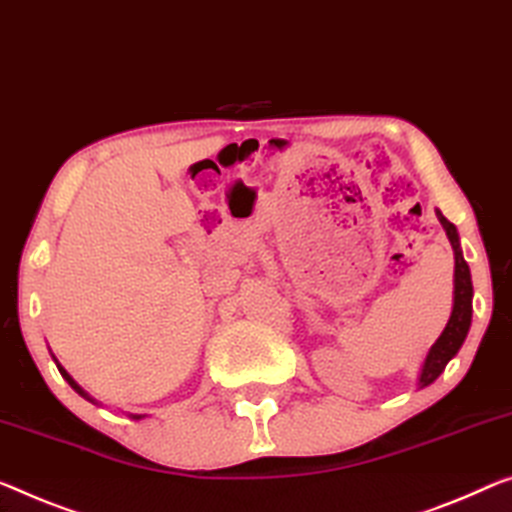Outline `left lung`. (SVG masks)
Returning <instances> with one entry per match:
<instances>
[{
	"instance_id": "1",
	"label": "left lung",
	"mask_w": 512,
	"mask_h": 512,
	"mask_svg": "<svg viewBox=\"0 0 512 512\" xmlns=\"http://www.w3.org/2000/svg\"><path fill=\"white\" fill-rule=\"evenodd\" d=\"M439 222H442L444 231L451 240V247L455 251V290H453V311L451 318H448L446 327L442 336L437 338L435 345H432L426 364L421 368V377H419V387H428L437 380L439 375L444 373V368L448 361H451L458 350L465 343L467 332L471 327V297H474V286H471V274H469V265L465 258H462V249H460V238H458V229L448 222V219L437 210Z\"/></svg>"
}]
</instances>
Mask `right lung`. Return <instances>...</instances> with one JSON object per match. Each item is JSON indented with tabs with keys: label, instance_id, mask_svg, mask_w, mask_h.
Segmentation results:
<instances>
[{
	"label": "right lung",
	"instance_id": "1",
	"mask_svg": "<svg viewBox=\"0 0 512 512\" xmlns=\"http://www.w3.org/2000/svg\"><path fill=\"white\" fill-rule=\"evenodd\" d=\"M54 361H57V359H54ZM57 368H59V373L64 375V380L70 384V387H73L77 393H80V396H84L86 400H91V403H93V398H89V393H86V391L80 387V384H77V382L73 380V377H70V375L66 373V368H64V366H59V364H57ZM135 419H141V416H135Z\"/></svg>",
	"mask_w": 512,
	"mask_h": 512
}]
</instances>
